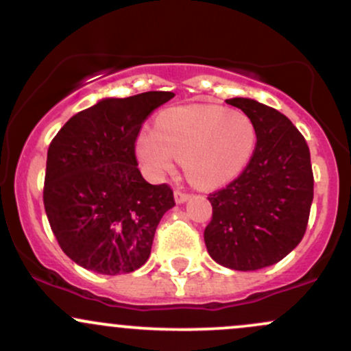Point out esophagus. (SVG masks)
Returning a JSON list of instances; mask_svg holds the SVG:
<instances>
[{
  "label": "esophagus",
  "instance_id": "1",
  "mask_svg": "<svg viewBox=\"0 0 351 351\" xmlns=\"http://www.w3.org/2000/svg\"><path fill=\"white\" fill-rule=\"evenodd\" d=\"M188 199H189V195H188V193L178 191V189H176V191H175V201H176V204H183V203H186Z\"/></svg>",
  "mask_w": 351,
  "mask_h": 351
}]
</instances>
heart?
<instances>
[{
  "label": "heart",
  "instance_id": "heart-1",
  "mask_svg": "<svg viewBox=\"0 0 351 351\" xmlns=\"http://www.w3.org/2000/svg\"><path fill=\"white\" fill-rule=\"evenodd\" d=\"M256 145V125L243 112L188 106L163 112L156 130L148 128L136 136L135 150L153 178L171 173L180 160L196 186L216 188L247 168Z\"/></svg>",
  "mask_w": 351,
  "mask_h": 351
}]
</instances>
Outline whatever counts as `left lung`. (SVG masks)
<instances>
[{
  "mask_svg": "<svg viewBox=\"0 0 351 351\" xmlns=\"http://www.w3.org/2000/svg\"><path fill=\"white\" fill-rule=\"evenodd\" d=\"M256 125L257 145L239 178L209 195L213 219L204 244L217 264L257 271L279 263L305 234L313 199L307 142L276 108L254 99L232 97Z\"/></svg>",
  "mask_w": 351,
  "mask_h": 351,
  "instance_id": "1",
  "label": "left lung"
}]
</instances>
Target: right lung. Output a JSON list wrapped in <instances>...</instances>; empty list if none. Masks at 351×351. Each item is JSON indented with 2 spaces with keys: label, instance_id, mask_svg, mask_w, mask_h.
Here are the masks:
<instances>
[{
  "label": "right lung",
  "instance_id": "right-lung-1",
  "mask_svg": "<svg viewBox=\"0 0 351 351\" xmlns=\"http://www.w3.org/2000/svg\"><path fill=\"white\" fill-rule=\"evenodd\" d=\"M175 97L143 92L106 97L67 120L47 150L44 208L66 256L104 276L147 263L153 237L175 206L168 184H150L136 168L143 120Z\"/></svg>",
  "mask_w": 351,
  "mask_h": 351
}]
</instances>
